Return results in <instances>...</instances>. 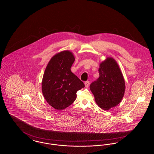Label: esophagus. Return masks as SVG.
I'll list each match as a JSON object with an SVG mask.
<instances>
[{"mask_svg":"<svg viewBox=\"0 0 154 154\" xmlns=\"http://www.w3.org/2000/svg\"><path fill=\"white\" fill-rule=\"evenodd\" d=\"M84 84H85V87H88V86H89V81H85V82H84Z\"/></svg>","mask_w":154,"mask_h":154,"instance_id":"1","label":"esophagus"}]
</instances>
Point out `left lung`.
<instances>
[{
    "instance_id": "obj_1",
    "label": "left lung",
    "mask_w": 154,
    "mask_h": 154,
    "mask_svg": "<svg viewBox=\"0 0 154 154\" xmlns=\"http://www.w3.org/2000/svg\"><path fill=\"white\" fill-rule=\"evenodd\" d=\"M99 77L90 85L95 102L103 110H108L121 102L125 84L120 69L114 59L107 58L100 65Z\"/></svg>"
}]
</instances>
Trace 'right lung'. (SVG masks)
I'll return each instance as SVG.
<instances>
[{"label": "right lung", "instance_id": "obj_1", "mask_svg": "<svg viewBox=\"0 0 154 154\" xmlns=\"http://www.w3.org/2000/svg\"><path fill=\"white\" fill-rule=\"evenodd\" d=\"M75 59L69 51L54 56L45 70L42 92L47 103L58 110H63L75 101L77 92L84 84L71 72Z\"/></svg>", "mask_w": 154, "mask_h": 154}]
</instances>
